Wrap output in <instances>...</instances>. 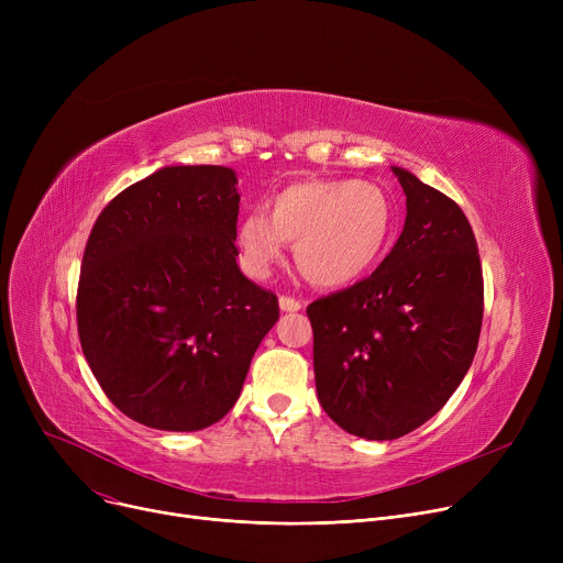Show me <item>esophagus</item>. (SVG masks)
Returning a JSON list of instances; mask_svg holds the SVG:
<instances>
[{"label": "esophagus", "mask_w": 563, "mask_h": 563, "mask_svg": "<svg viewBox=\"0 0 563 563\" xmlns=\"http://www.w3.org/2000/svg\"><path fill=\"white\" fill-rule=\"evenodd\" d=\"M278 303H280L283 312H297V310H301V301L294 299V297H287V294H283V297L278 299Z\"/></svg>", "instance_id": "esophagus-1"}]
</instances>
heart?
<instances>
[{
	"mask_svg": "<svg viewBox=\"0 0 563 563\" xmlns=\"http://www.w3.org/2000/svg\"><path fill=\"white\" fill-rule=\"evenodd\" d=\"M395 205L367 180H303L280 189L269 217L249 212L236 228V244L253 276H266L297 242V264L319 287H342L369 274L388 249Z\"/></svg>",
	"mask_w": 563,
	"mask_h": 563,
	"instance_id": "1",
	"label": "heart"
}]
</instances>
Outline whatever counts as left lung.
Returning <instances> with one entry per match:
<instances>
[{"label": "left lung", "instance_id": "obj_1", "mask_svg": "<svg viewBox=\"0 0 563 563\" xmlns=\"http://www.w3.org/2000/svg\"><path fill=\"white\" fill-rule=\"evenodd\" d=\"M406 223L376 272L308 306L317 397L344 431L395 440L448 404L475 358L484 274L461 207L393 166Z\"/></svg>", "mask_w": 563, "mask_h": 563}]
</instances>
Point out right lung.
I'll use <instances>...</instances> for the list:
<instances>
[{
  "instance_id": "1",
  "label": "right lung",
  "mask_w": 563,
  "mask_h": 563,
  "mask_svg": "<svg viewBox=\"0 0 563 563\" xmlns=\"http://www.w3.org/2000/svg\"><path fill=\"white\" fill-rule=\"evenodd\" d=\"M232 168L168 166L118 194L81 257L77 333L109 401L139 424L198 431L240 399L278 297L236 266Z\"/></svg>"
}]
</instances>
